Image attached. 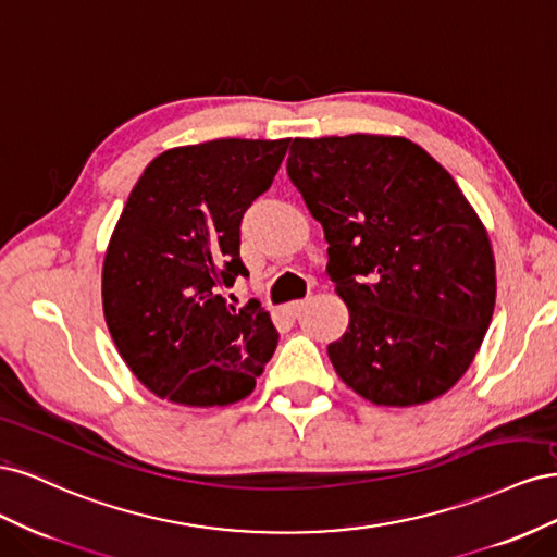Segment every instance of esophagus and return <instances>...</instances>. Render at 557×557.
Instances as JSON below:
<instances>
[{
  "label": "esophagus",
  "mask_w": 557,
  "mask_h": 557,
  "mask_svg": "<svg viewBox=\"0 0 557 557\" xmlns=\"http://www.w3.org/2000/svg\"><path fill=\"white\" fill-rule=\"evenodd\" d=\"M301 307H305V299H295V301H288V305L283 307V311L288 315H297L301 311Z\"/></svg>",
  "instance_id": "34e87169"
}]
</instances>
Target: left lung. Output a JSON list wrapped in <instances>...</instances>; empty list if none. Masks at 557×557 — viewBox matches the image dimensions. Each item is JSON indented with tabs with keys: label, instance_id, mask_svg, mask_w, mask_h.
<instances>
[{
	"label": "left lung",
	"instance_id": "left-lung-1",
	"mask_svg": "<svg viewBox=\"0 0 557 557\" xmlns=\"http://www.w3.org/2000/svg\"><path fill=\"white\" fill-rule=\"evenodd\" d=\"M288 176L325 230L327 276L350 323L327 356L385 407L444 395L495 309V260L458 183L401 137L295 139Z\"/></svg>",
	"mask_w": 557,
	"mask_h": 557
}]
</instances>
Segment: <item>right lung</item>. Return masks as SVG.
I'll return each instance as SVG.
<instances>
[{"instance_id":"right-lung-1","label":"right lung","mask_w":557,"mask_h":557,"mask_svg":"<svg viewBox=\"0 0 557 557\" xmlns=\"http://www.w3.org/2000/svg\"><path fill=\"white\" fill-rule=\"evenodd\" d=\"M290 139H215L164 150L127 197L104 258V318L150 393L225 407L252 393L278 344L258 299L223 290L248 269L244 211L272 185Z\"/></svg>"}]
</instances>
